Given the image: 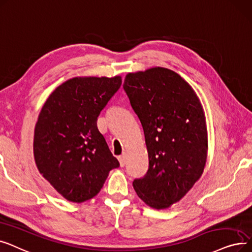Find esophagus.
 <instances>
[{
	"instance_id": "obj_1",
	"label": "esophagus",
	"mask_w": 252,
	"mask_h": 252,
	"mask_svg": "<svg viewBox=\"0 0 252 252\" xmlns=\"http://www.w3.org/2000/svg\"><path fill=\"white\" fill-rule=\"evenodd\" d=\"M119 161H120V165H121V167H124L125 164H126V154H122L121 156H119Z\"/></svg>"
}]
</instances>
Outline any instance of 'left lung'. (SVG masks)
Listing matches in <instances>:
<instances>
[{
  "label": "left lung",
  "mask_w": 252,
  "mask_h": 252,
  "mask_svg": "<svg viewBox=\"0 0 252 252\" xmlns=\"http://www.w3.org/2000/svg\"><path fill=\"white\" fill-rule=\"evenodd\" d=\"M123 88L145 132L147 174L133 181L137 196L168 208L193 188L207 157L205 116L197 94L175 71L153 67L129 73Z\"/></svg>",
  "instance_id": "left-lung-1"
}]
</instances>
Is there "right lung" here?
<instances>
[{"label": "right lung", "instance_id": "1", "mask_svg": "<svg viewBox=\"0 0 252 252\" xmlns=\"http://www.w3.org/2000/svg\"><path fill=\"white\" fill-rule=\"evenodd\" d=\"M122 84L120 76L76 77L48 97L34 127L40 173L70 202L96 196L119 161L97 129V117Z\"/></svg>", "mask_w": 252, "mask_h": 252}]
</instances>
